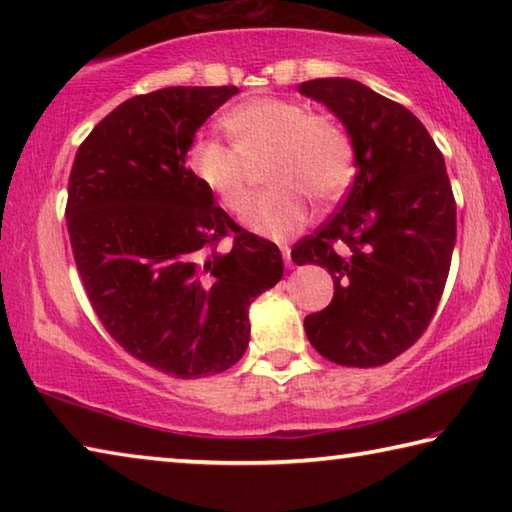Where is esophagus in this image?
<instances>
[{
	"label": "esophagus",
	"instance_id": "esophagus-1",
	"mask_svg": "<svg viewBox=\"0 0 512 512\" xmlns=\"http://www.w3.org/2000/svg\"><path fill=\"white\" fill-rule=\"evenodd\" d=\"M282 255H284V264H287L289 268L296 266V264H293V259H291V248L289 246H282Z\"/></svg>",
	"mask_w": 512,
	"mask_h": 512
}]
</instances>
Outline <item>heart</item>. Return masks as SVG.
Listing matches in <instances>:
<instances>
[{
    "instance_id": "b5f03b06",
    "label": "heart",
    "mask_w": 512,
    "mask_h": 512,
    "mask_svg": "<svg viewBox=\"0 0 512 512\" xmlns=\"http://www.w3.org/2000/svg\"><path fill=\"white\" fill-rule=\"evenodd\" d=\"M230 144L196 137L187 164L225 210L244 212L250 198L248 164L266 162L268 185L248 212L257 235L284 239L309 219V203H336L354 180V146L339 121L275 97L246 101L225 117Z\"/></svg>"
}]
</instances>
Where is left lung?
Returning a JSON list of instances; mask_svg holds the SVG:
<instances>
[{
  "label": "left lung",
  "instance_id": "left-lung-1",
  "mask_svg": "<svg viewBox=\"0 0 512 512\" xmlns=\"http://www.w3.org/2000/svg\"><path fill=\"white\" fill-rule=\"evenodd\" d=\"M298 90L341 119L357 167L339 212L291 250L334 280L332 302L305 318L307 339L339 366H384L424 334L449 275L456 201L443 153L411 110L359 81Z\"/></svg>",
  "mask_w": 512,
  "mask_h": 512
}]
</instances>
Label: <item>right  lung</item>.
<instances>
[{"label":"right lung","instance_id":"right-lung-1","mask_svg":"<svg viewBox=\"0 0 512 512\" xmlns=\"http://www.w3.org/2000/svg\"><path fill=\"white\" fill-rule=\"evenodd\" d=\"M237 92L178 85L128 99L69 173L65 219L92 309L131 357L178 379L235 366L250 302L284 273L280 248L239 228L187 167L196 131ZM230 231L233 248L216 251Z\"/></svg>","mask_w":512,"mask_h":512}]
</instances>
